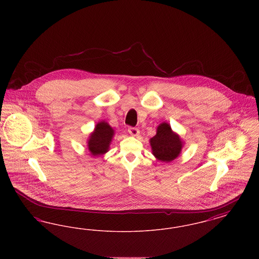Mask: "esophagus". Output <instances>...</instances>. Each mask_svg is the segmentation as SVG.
I'll return each instance as SVG.
<instances>
[{"label": "esophagus", "mask_w": 259, "mask_h": 259, "mask_svg": "<svg viewBox=\"0 0 259 259\" xmlns=\"http://www.w3.org/2000/svg\"><path fill=\"white\" fill-rule=\"evenodd\" d=\"M128 133L131 136L136 137V136H138L140 134V131H139L138 128H135V127H129V128H128Z\"/></svg>", "instance_id": "obj_1"}]
</instances>
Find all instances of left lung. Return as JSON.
<instances>
[{"label": "left lung", "mask_w": 259, "mask_h": 259, "mask_svg": "<svg viewBox=\"0 0 259 259\" xmlns=\"http://www.w3.org/2000/svg\"><path fill=\"white\" fill-rule=\"evenodd\" d=\"M153 155L163 162L176 159L183 148L180 137L175 134L169 124L162 123L157 128V133L150 139Z\"/></svg>", "instance_id": "left-lung-1"}]
</instances>
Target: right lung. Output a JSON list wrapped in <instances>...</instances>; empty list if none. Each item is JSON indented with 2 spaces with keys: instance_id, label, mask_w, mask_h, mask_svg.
Masks as SVG:
<instances>
[{
  "instance_id": "obj_1",
  "label": "right lung",
  "mask_w": 259,
  "mask_h": 259,
  "mask_svg": "<svg viewBox=\"0 0 259 259\" xmlns=\"http://www.w3.org/2000/svg\"><path fill=\"white\" fill-rule=\"evenodd\" d=\"M113 136V130L107 122H100L96 125L94 132L88 141V148L92 155H101L108 151Z\"/></svg>"
}]
</instances>
